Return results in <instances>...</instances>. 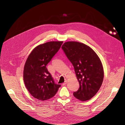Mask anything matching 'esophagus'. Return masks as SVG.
<instances>
[{
  "label": "esophagus",
  "instance_id": "esophagus-1",
  "mask_svg": "<svg viewBox=\"0 0 125 125\" xmlns=\"http://www.w3.org/2000/svg\"><path fill=\"white\" fill-rule=\"evenodd\" d=\"M67 81H66H66H65V82L63 83V85H66V84H67Z\"/></svg>",
  "mask_w": 125,
  "mask_h": 125
}]
</instances>
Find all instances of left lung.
<instances>
[{
	"instance_id": "1",
	"label": "left lung",
	"mask_w": 125,
	"mask_h": 125,
	"mask_svg": "<svg viewBox=\"0 0 125 125\" xmlns=\"http://www.w3.org/2000/svg\"><path fill=\"white\" fill-rule=\"evenodd\" d=\"M62 48L73 64L79 83L80 87L74 96L83 101L90 100L98 92L103 80L100 58L92 48L78 42H66Z\"/></svg>"
}]
</instances>
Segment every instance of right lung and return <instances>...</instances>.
Masks as SVG:
<instances>
[{
  "label": "right lung",
  "instance_id": "obj_1",
  "mask_svg": "<svg viewBox=\"0 0 125 125\" xmlns=\"http://www.w3.org/2000/svg\"><path fill=\"white\" fill-rule=\"evenodd\" d=\"M63 42H49L35 47L29 55L24 68L26 87L35 98L44 101L54 96L61 85L55 84L46 65Z\"/></svg>",
  "mask_w": 125,
  "mask_h": 125
}]
</instances>
